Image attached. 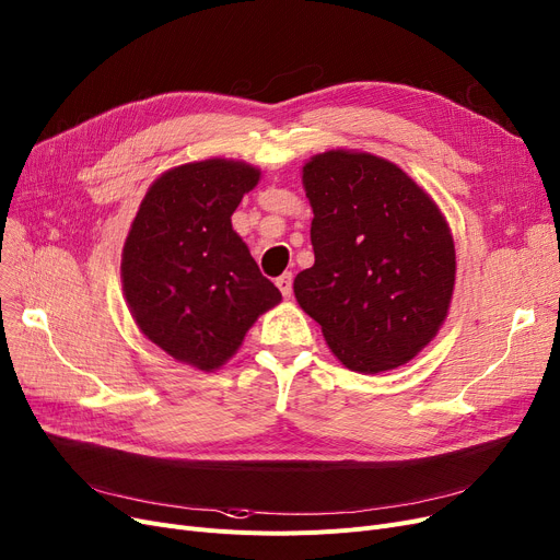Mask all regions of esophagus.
Returning a JSON list of instances; mask_svg holds the SVG:
<instances>
[{
  "mask_svg": "<svg viewBox=\"0 0 560 560\" xmlns=\"http://www.w3.org/2000/svg\"><path fill=\"white\" fill-rule=\"evenodd\" d=\"M292 282H294L292 273H282V276L276 280V284H278V289H280L284 299L292 296Z\"/></svg>",
  "mask_w": 560,
  "mask_h": 560,
  "instance_id": "1",
  "label": "esophagus"
}]
</instances>
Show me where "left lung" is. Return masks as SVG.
Here are the masks:
<instances>
[{
    "label": "left lung",
    "instance_id": "8db88e82",
    "mask_svg": "<svg viewBox=\"0 0 560 560\" xmlns=\"http://www.w3.org/2000/svg\"><path fill=\"white\" fill-rule=\"evenodd\" d=\"M301 178L315 264L294 280L299 305L345 368L407 365L448 317L457 273L448 220L405 170L368 151L315 153Z\"/></svg>",
    "mask_w": 560,
    "mask_h": 560
}]
</instances>
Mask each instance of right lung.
Segmentation results:
<instances>
[{
	"mask_svg": "<svg viewBox=\"0 0 560 560\" xmlns=\"http://www.w3.org/2000/svg\"><path fill=\"white\" fill-rule=\"evenodd\" d=\"M261 170L232 159L176 165L149 186L121 250V287L144 338L202 372L225 365L282 301L232 213Z\"/></svg>",
	"mask_w": 560,
	"mask_h": 560,
	"instance_id": "add662e5",
	"label": "right lung"
}]
</instances>
